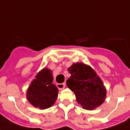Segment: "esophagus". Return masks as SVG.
Segmentation results:
<instances>
[{"instance_id":"esophagus-1","label":"esophagus","mask_w":130,"mask_h":130,"mask_svg":"<svg viewBox=\"0 0 130 130\" xmlns=\"http://www.w3.org/2000/svg\"><path fill=\"white\" fill-rule=\"evenodd\" d=\"M65 83H61V84H57V87L58 88L59 90H62V89H64L65 87Z\"/></svg>"}]
</instances>
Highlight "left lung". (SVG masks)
Instances as JSON below:
<instances>
[{
  "label": "left lung",
  "mask_w": 130,
  "mask_h": 130,
  "mask_svg": "<svg viewBox=\"0 0 130 130\" xmlns=\"http://www.w3.org/2000/svg\"><path fill=\"white\" fill-rule=\"evenodd\" d=\"M67 70L71 77L66 82L67 85L74 92L83 108L94 110L104 102L106 90L93 69L83 63H77Z\"/></svg>",
  "instance_id": "obj_1"
}]
</instances>
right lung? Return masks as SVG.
Wrapping results in <instances>:
<instances>
[{"label": "right lung", "mask_w": 130, "mask_h": 130, "mask_svg": "<svg viewBox=\"0 0 130 130\" xmlns=\"http://www.w3.org/2000/svg\"><path fill=\"white\" fill-rule=\"evenodd\" d=\"M52 71L44 68L36 76L26 94L31 105L40 109L48 108L53 105L58 96V89L53 84Z\"/></svg>", "instance_id": "obj_1"}]
</instances>
